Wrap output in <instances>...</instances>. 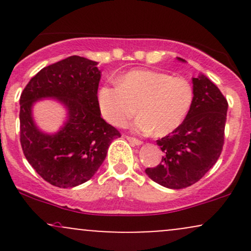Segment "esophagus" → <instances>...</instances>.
I'll return each instance as SVG.
<instances>
[{
    "label": "esophagus",
    "mask_w": 251,
    "mask_h": 251,
    "mask_svg": "<svg viewBox=\"0 0 251 251\" xmlns=\"http://www.w3.org/2000/svg\"><path fill=\"white\" fill-rule=\"evenodd\" d=\"M126 139H127L131 144H133V145H137V146L142 145V144H143L142 140L137 139V138H133V137H128V135H127V137H126Z\"/></svg>",
    "instance_id": "esophagus-1"
}]
</instances>
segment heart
Here are the masks:
<instances>
[{
  "label": "heart",
  "instance_id": "obj_1",
  "mask_svg": "<svg viewBox=\"0 0 251 251\" xmlns=\"http://www.w3.org/2000/svg\"><path fill=\"white\" fill-rule=\"evenodd\" d=\"M189 80L152 70H133L118 79V86L103 85L98 92L101 114L114 126H125L134 114V131L170 134L185 120L194 102Z\"/></svg>",
  "mask_w": 251,
  "mask_h": 251
}]
</instances>
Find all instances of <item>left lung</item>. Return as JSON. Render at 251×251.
<instances>
[{
    "mask_svg": "<svg viewBox=\"0 0 251 251\" xmlns=\"http://www.w3.org/2000/svg\"><path fill=\"white\" fill-rule=\"evenodd\" d=\"M192 83L195 97L188 116L171 134L157 140L164 153L162 163L145 170L152 180L169 189L188 188L200 180L223 149L226 99L203 74L192 77Z\"/></svg>",
    "mask_w": 251,
    "mask_h": 251,
    "instance_id": "8db88e82",
    "label": "left lung"
}]
</instances>
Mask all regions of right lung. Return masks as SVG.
<instances>
[{
  "instance_id": "obj_1",
  "label": "right lung",
  "mask_w": 251,
  "mask_h": 251,
  "mask_svg": "<svg viewBox=\"0 0 251 251\" xmlns=\"http://www.w3.org/2000/svg\"><path fill=\"white\" fill-rule=\"evenodd\" d=\"M98 62L77 55L42 68L20 98V142L28 163L46 181L74 188L91 179L119 131L101 118L98 102L101 72ZM54 99L68 111L59 131L45 134L33 122L32 106Z\"/></svg>"
}]
</instances>
